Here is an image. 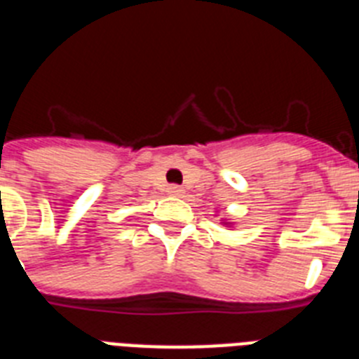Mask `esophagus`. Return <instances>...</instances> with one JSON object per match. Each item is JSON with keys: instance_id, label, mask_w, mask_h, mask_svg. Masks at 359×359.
Returning <instances> with one entry per match:
<instances>
[{"instance_id": "1", "label": "esophagus", "mask_w": 359, "mask_h": 359, "mask_svg": "<svg viewBox=\"0 0 359 359\" xmlns=\"http://www.w3.org/2000/svg\"><path fill=\"white\" fill-rule=\"evenodd\" d=\"M168 192H170V194H174V196H180L183 192V189H182V187H177V185H170V187H168Z\"/></svg>"}]
</instances>
